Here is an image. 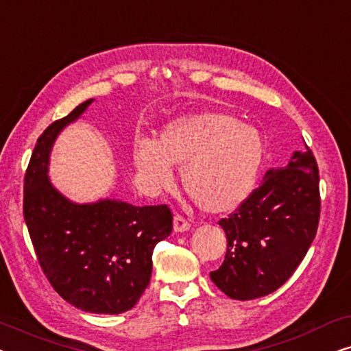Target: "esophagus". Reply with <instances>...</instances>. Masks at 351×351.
Here are the masks:
<instances>
[{
  "instance_id": "obj_1",
  "label": "esophagus",
  "mask_w": 351,
  "mask_h": 351,
  "mask_svg": "<svg viewBox=\"0 0 351 351\" xmlns=\"http://www.w3.org/2000/svg\"><path fill=\"white\" fill-rule=\"evenodd\" d=\"M190 230V223L182 217V215H176L174 217V232L176 233H184Z\"/></svg>"
}]
</instances>
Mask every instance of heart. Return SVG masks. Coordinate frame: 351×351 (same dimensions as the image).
<instances>
[{"label": "heart", "mask_w": 351, "mask_h": 351, "mask_svg": "<svg viewBox=\"0 0 351 351\" xmlns=\"http://www.w3.org/2000/svg\"><path fill=\"white\" fill-rule=\"evenodd\" d=\"M265 160L261 131L233 114L201 110L177 117L162 126L155 143L137 142L132 162L142 184L152 190L180 182L201 209L227 214L246 203L256 190Z\"/></svg>", "instance_id": "heart-1"}]
</instances>
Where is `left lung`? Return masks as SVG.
<instances>
[{
	"instance_id": "1",
	"label": "left lung",
	"mask_w": 351,
	"mask_h": 351,
	"mask_svg": "<svg viewBox=\"0 0 351 351\" xmlns=\"http://www.w3.org/2000/svg\"><path fill=\"white\" fill-rule=\"evenodd\" d=\"M319 174L310 148L292 153L234 214L219 222L227 254L210 280L230 299L268 295L292 276L313 243L319 222Z\"/></svg>"
}]
</instances>
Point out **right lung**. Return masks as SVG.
Returning <instances> with one entry per match:
<instances>
[{"mask_svg": "<svg viewBox=\"0 0 351 351\" xmlns=\"http://www.w3.org/2000/svg\"><path fill=\"white\" fill-rule=\"evenodd\" d=\"M94 102L89 99L38 138L23 184V217L51 286L76 308L119 315L137 304L152 278V254L172 232L166 204L132 206L102 198L75 203L49 179L59 134Z\"/></svg>", "mask_w": 351, "mask_h": 351, "instance_id": "obj_1", "label": "right lung"}]
</instances>
